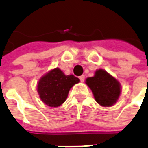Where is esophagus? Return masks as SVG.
Listing matches in <instances>:
<instances>
[{
	"label": "esophagus",
	"instance_id": "obj_1",
	"mask_svg": "<svg viewBox=\"0 0 148 148\" xmlns=\"http://www.w3.org/2000/svg\"><path fill=\"white\" fill-rule=\"evenodd\" d=\"M79 78H80V80H81V82H84V78H85V77H84V75H82V76L80 77Z\"/></svg>",
	"mask_w": 148,
	"mask_h": 148
}]
</instances>
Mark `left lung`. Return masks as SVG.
Instances as JSON below:
<instances>
[{
    "label": "left lung",
    "instance_id": "obj_1",
    "mask_svg": "<svg viewBox=\"0 0 148 148\" xmlns=\"http://www.w3.org/2000/svg\"><path fill=\"white\" fill-rule=\"evenodd\" d=\"M85 83L101 106L110 107L116 104L121 93L120 83L103 69L97 70L94 76L86 79Z\"/></svg>",
    "mask_w": 148,
    "mask_h": 148
}]
</instances>
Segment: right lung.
<instances>
[{
    "mask_svg": "<svg viewBox=\"0 0 148 148\" xmlns=\"http://www.w3.org/2000/svg\"><path fill=\"white\" fill-rule=\"evenodd\" d=\"M78 82L79 78L73 74L66 75L56 67L39 79L37 92L44 104L50 107H58L66 101L70 89Z\"/></svg>",
    "mask_w": 148,
    "mask_h": 148,
    "instance_id": "1",
    "label": "right lung"
}]
</instances>
